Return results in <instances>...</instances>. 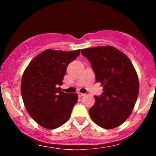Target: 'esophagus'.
<instances>
[{
    "label": "esophagus",
    "instance_id": "1",
    "mask_svg": "<svg viewBox=\"0 0 156 156\" xmlns=\"http://www.w3.org/2000/svg\"><path fill=\"white\" fill-rule=\"evenodd\" d=\"M78 97H83V96L85 95V94H82V93H81V92H78Z\"/></svg>",
    "mask_w": 156,
    "mask_h": 156
}]
</instances>
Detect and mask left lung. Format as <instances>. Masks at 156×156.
Listing matches in <instances>:
<instances>
[{
    "label": "left lung",
    "instance_id": "left-lung-1",
    "mask_svg": "<svg viewBox=\"0 0 156 156\" xmlns=\"http://www.w3.org/2000/svg\"><path fill=\"white\" fill-rule=\"evenodd\" d=\"M101 83L103 94L94 96L95 103L89 109L92 120L100 127L112 129L127 120L139 94L137 74L129 58L112 46L81 50Z\"/></svg>",
    "mask_w": 156,
    "mask_h": 156
}]
</instances>
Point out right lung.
I'll return each instance as SVG.
<instances>
[{"instance_id":"right-lung-1","label":"right lung","mask_w":156,"mask_h":156,"mask_svg":"<svg viewBox=\"0 0 156 156\" xmlns=\"http://www.w3.org/2000/svg\"><path fill=\"white\" fill-rule=\"evenodd\" d=\"M80 54L48 49L30 62L23 75L21 94L29 115L41 127L55 129L65 124L78 101V94L61 90L67 66Z\"/></svg>"}]
</instances>
